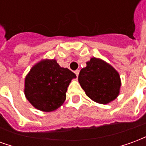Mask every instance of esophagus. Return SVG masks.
<instances>
[{"label":"esophagus","instance_id":"34e87169","mask_svg":"<svg viewBox=\"0 0 146 146\" xmlns=\"http://www.w3.org/2000/svg\"><path fill=\"white\" fill-rule=\"evenodd\" d=\"M74 73H75V74L76 75V76H78V75H79L80 71H79V70H75V71H74Z\"/></svg>","mask_w":146,"mask_h":146}]
</instances>
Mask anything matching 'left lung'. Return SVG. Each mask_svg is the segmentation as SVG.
I'll return each instance as SVG.
<instances>
[{"label": "left lung", "instance_id": "left-lung-1", "mask_svg": "<svg viewBox=\"0 0 146 146\" xmlns=\"http://www.w3.org/2000/svg\"><path fill=\"white\" fill-rule=\"evenodd\" d=\"M78 80L87 96L95 102L108 104L117 98L121 86L118 72L105 61L92 58L80 70Z\"/></svg>", "mask_w": 146, "mask_h": 146}]
</instances>
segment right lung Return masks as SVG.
I'll use <instances>...</instances> for the list:
<instances>
[{
    "mask_svg": "<svg viewBox=\"0 0 146 146\" xmlns=\"http://www.w3.org/2000/svg\"><path fill=\"white\" fill-rule=\"evenodd\" d=\"M76 74L61 67L55 59H44L34 65L25 78L24 93L33 106L51 112L66 100L67 88Z\"/></svg>",
    "mask_w": 146,
    "mask_h": 146,
    "instance_id": "add662e5",
    "label": "right lung"
}]
</instances>
